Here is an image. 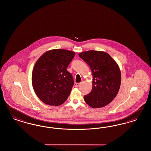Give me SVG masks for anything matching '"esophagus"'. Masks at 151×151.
I'll return each instance as SVG.
<instances>
[{"mask_svg":"<svg viewBox=\"0 0 151 151\" xmlns=\"http://www.w3.org/2000/svg\"><path fill=\"white\" fill-rule=\"evenodd\" d=\"M80 83H75L74 84V86H75L77 87V86H80Z\"/></svg>","mask_w":151,"mask_h":151,"instance_id":"1","label":"esophagus"}]
</instances>
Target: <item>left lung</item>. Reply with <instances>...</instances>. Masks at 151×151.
Listing matches in <instances>:
<instances>
[{
  "instance_id": "1",
  "label": "left lung",
  "mask_w": 151,
  "mask_h": 151,
  "mask_svg": "<svg viewBox=\"0 0 151 151\" xmlns=\"http://www.w3.org/2000/svg\"><path fill=\"white\" fill-rule=\"evenodd\" d=\"M91 68L92 90L84 100L93 108L104 107L114 99L119 92L121 73L118 64L106 52L90 50L79 54Z\"/></svg>"
}]
</instances>
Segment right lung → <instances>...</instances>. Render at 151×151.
I'll return each mask as SVG.
<instances>
[{"label":"right lung","instance_id":"obj_1","mask_svg":"<svg viewBox=\"0 0 151 151\" xmlns=\"http://www.w3.org/2000/svg\"><path fill=\"white\" fill-rule=\"evenodd\" d=\"M75 55L72 51L52 49L37 60L32 71V86L37 97L45 104L58 106L69 96L74 81L67 67Z\"/></svg>","mask_w":151,"mask_h":151}]
</instances>
